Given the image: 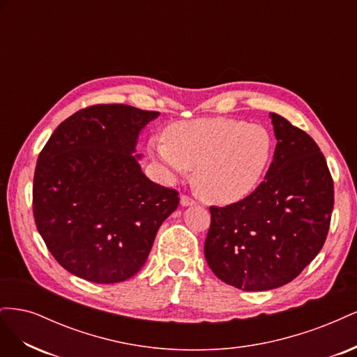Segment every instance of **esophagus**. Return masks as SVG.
<instances>
[{
  "instance_id": "obj_1",
  "label": "esophagus",
  "mask_w": 357,
  "mask_h": 357,
  "mask_svg": "<svg viewBox=\"0 0 357 357\" xmlns=\"http://www.w3.org/2000/svg\"><path fill=\"white\" fill-rule=\"evenodd\" d=\"M180 204L183 205V207H188V205L197 204V201L193 199V198H190V197H188V195H181V197H180Z\"/></svg>"
}]
</instances>
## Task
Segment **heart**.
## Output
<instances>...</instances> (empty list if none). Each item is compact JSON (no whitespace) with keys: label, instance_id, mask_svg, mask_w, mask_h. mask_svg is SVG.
<instances>
[{"label":"heart","instance_id":"obj_1","mask_svg":"<svg viewBox=\"0 0 357 357\" xmlns=\"http://www.w3.org/2000/svg\"><path fill=\"white\" fill-rule=\"evenodd\" d=\"M150 147L172 174L195 169L193 185L199 195L226 205L256 189L271 159L273 139L261 125L207 117L171 125L165 142Z\"/></svg>","mask_w":357,"mask_h":357}]
</instances>
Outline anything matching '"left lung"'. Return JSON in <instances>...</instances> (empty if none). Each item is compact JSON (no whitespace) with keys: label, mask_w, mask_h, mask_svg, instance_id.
Here are the masks:
<instances>
[{"label":"left lung","mask_w":357,"mask_h":357,"mask_svg":"<svg viewBox=\"0 0 357 357\" xmlns=\"http://www.w3.org/2000/svg\"><path fill=\"white\" fill-rule=\"evenodd\" d=\"M271 117L277 146L265 180L238 202L210 207L204 244L215 277L243 290L296 278L325 244L333 210V180L314 139Z\"/></svg>","instance_id":"obj_1"}]
</instances>
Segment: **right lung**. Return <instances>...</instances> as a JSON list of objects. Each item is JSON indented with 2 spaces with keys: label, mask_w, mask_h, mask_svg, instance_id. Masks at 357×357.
Wrapping results in <instances>:
<instances>
[{
  "label": "right lung",
  "mask_w": 357,
  "mask_h": 357,
  "mask_svg": "<svg viewBox=\"0 0 357 357\" xmlns=\"http://www.w3.org/2000/svg\"><path fill=\"white\" fill-rule=\"evenodd\" d=\"M95 104L66 119L38 155L32 211L49 252L68 273L112 284L139 271L178 192L149 180L135 143L158 117Z\"/></svg>",
  "instance_id": "obj_1"
}]
</instances>
